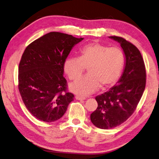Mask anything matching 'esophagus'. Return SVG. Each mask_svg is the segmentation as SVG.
Wrapping results in <instances>:
<instances>
[{
  "label": "esophagus",
  "mask_w": 159,
  "mask_h": 159,
  "mask_svg": "<svg viewBox=\"0 0 159 159\" xmlns=\"http://www.w3.org/2000/svg\"><path fill=\"white\" fill-rule=\"evenodd\" d=\"M75 98H76V100H85L84 97H82V96H75Z\"/></svg>",
  "instance_id": "34e87169"
}]
</instances>
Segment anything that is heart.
Returning a JSON list of instances; mask_svg holds the SVG:
<instances>
[{
  "instance_id": "heart-1",
  "label": "heart",
  "mask_w": 159,
  "mask_h": 159,
  "mask_svg": "<svg viewBox=\"0 0 159 159\" xmlns=\"http://www.w3.org/2000/svg\"><path fill=\"white\" fill-rule=\"evenodd\" d=\"M125 61L120 48L100 43L86 44L79 50V58L68 57L63 71L71 80L78 79L88 69L89 75L70 85V90L79 95H89L98 90L111 88L119 80Z\"/></svg>"
}]
</instances>
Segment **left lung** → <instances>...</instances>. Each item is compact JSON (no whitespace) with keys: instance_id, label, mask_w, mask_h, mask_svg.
Instances as JSON below:
<instances>
[{"instance_id":"1","label":"left lung","mask_w":159,"mask_h":159,"mask_svg":"<svg viewBox=\"0 0 159 159\" xmlns=\"http://www.w3.org/2000/svg\"><path fill=\"white\" fill-rule=\"evenodd\" d=\"M120 43L125 55V66L117 84L97 96L96 110L90 114L92 123L103 129L123 124L134 114L146 85V69L136 46L119 36H110Z\"/></svg>"}]
</instances>
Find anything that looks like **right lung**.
I'll return each mask as SVG.
<instances>
[{
	"mask_svg": "<svg viewBox=\"0 0 159 159\" xmlns=\"http://www.w3.org/2000/svg\"><path fill=\"white\" fill-rule=\"evenodd\" d=\"M83 39L52 32L29 44L18 67V90L35 118L57 121L66 112L74 94L67 92L63 63L73 46Z\"/></svg>",
	"mask_w": 159,
	"mask_h": 159,
	"instance_id": "add662e5",
	"label": "right lung"
}]
</instances>
